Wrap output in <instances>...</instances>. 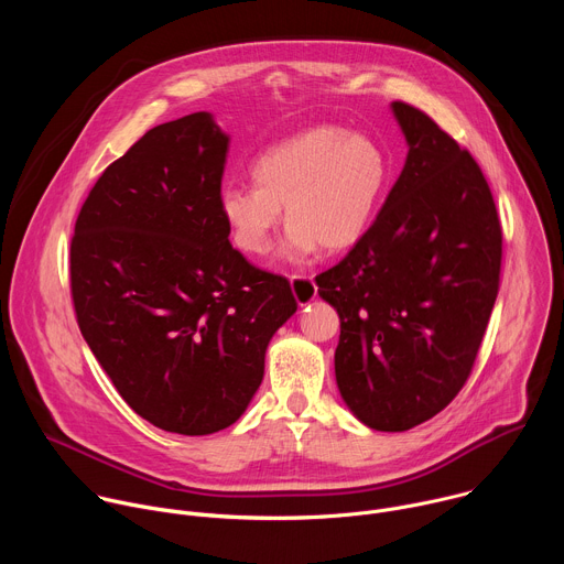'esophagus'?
<instances>
[{"mask_svg": "<svg viewBox=\"0 0 564 564\" xmlns=\"http://www.w3.org/2000/svg\"><path fill=\"white\" fill-rule=\"evenodd\" d=\"M290 285H292V292H294V299H296L299 305H305V303H310L316 296V285H314L312 276L292 274L290 276Z\"/></svg>", "mask_w": 564, "mask_h": 564, "instance_id": "34e87169", "label": "esophagus"}]
</instances>
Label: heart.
Returning a JSON list of instances; mask_svg holds the SVG:
<instances>
[{"label":"heart","mask_w":564,"mask_h":564,"mask_svg":"<svg viewBox=\"0 0 564 564\" xmlns=\"http://www.w3.org/2000/svg\"><path fill=\"white\" fill-rule=\"evenodd\" d=\"M254 185H225L220 216L234 246L261 257L285 205L288 234L281 257L301 261L341 252L368 231L390 181V160L368 135L318 124L265 149L252 165Z\"/></svg>","instance_id":"b5f03b06"}]
</instances>
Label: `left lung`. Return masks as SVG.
I'll use <instances>...</instances> for the list:
<instances>
[{
    "label": "left lung",
    "instance_id": "8db88e82",
    "mask_svg": "<svg viewBox=\"0 0 564 564\" xmlns=\"http://www.w3.org/2000/svg\"><path fill=\"white\" fill-rule=\"evenodd\" d=\"M409 155L381 212L318 296L341 318L339 392L375 431H409L466 383L500 288L502 227L473 155L424 111L392 102Z\"/></svg>",
    "mask_w": 564,
    "mask_h": 564
}]
</instances>
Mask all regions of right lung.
I'll return each instance as SVG.
<instances>
[{"label":"right lung","instance_id":"obj_1","mask_svg":"<svg viewBox=\"0 0 564 564\" xmlns=\"http://www.w3.org/2000/svg\"><path fill=\"white\" fill-rule=\"evenodd\" d=\"M229 135L198 111L149 129L89 192L70 238L77 326L149 424L209 435L246 413L272 335L296 312L288 279L229 243Z\"/></svg>","mask_w":564,"mask_h":564}]
</instances>
